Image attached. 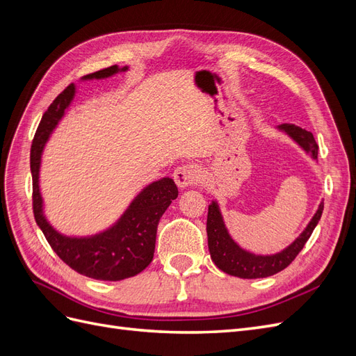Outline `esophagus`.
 <instances>
[{
	"label": "esophagus",
	"mask_w": 356,
	"mask_h": 356,
	"mask_svg": "<svg viewBox=\"0 0 356 356\" xmlns=\"http://www.w3.org/2000/svg\"><path fill=\"white\" fill-rule=\"evenodd\" d=\"M174 178L178 187L184 188L188 186H195L203 178V170L202 166L197 163H190V165H182L175 169Z\"/></svg>",
	"instance_id": "1"
}]
</instances>
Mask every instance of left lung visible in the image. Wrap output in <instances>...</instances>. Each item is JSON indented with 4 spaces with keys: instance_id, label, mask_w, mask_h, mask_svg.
<instances>
[{
    "instance_id": "1",
    "label": "left lung",
    "mask_w": 356,
    "mask_h": 356,
    "mask_svg": "<svg viewBox=\"0 0 356 356\" xmlns=\"http://www.w3.org/2000/svg\"><path fill=\"white\" fill-rule=\"evenodd\" d=\"M279 131H284L288 136L309 153L314 159H318V145L314 135L307 132L306 129H301L296 124L284 123L277 126ZM322 211H324V203L319 204L314 218L310 220L305 232L291 243L284 251L273 254V255H255L248 252L236 243L232 236L225 229L221 212L217 202H212L208 208V220H207V232H208V246L212 261L215 263L220 270L229 273L232 276H238L242 279H257V277H267L277 272L284 270L291 263L298 252L303 250V246L309 241L312 232L315 230L318 221L321 220Z\"/></svg>"
}]
</instances>
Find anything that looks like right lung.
<instances>
[{
	"label": "right lung",
	"mask_w": 356,
	"mask_h": 356,
	"mask_svg": "<svg viewBox=\"0 0 356 356\" xmlns=\"http://www.w3.org/2000/svg\"><path fill=\"white\" fill-rule=\"evenodd\" d=\"M127 71V67H108L84 75L83 80L106 79ZM75 86L70 84L42 114L31 145L32 208L34 217L46 236L51 250L72 270L99 281H122L141 273L152 263L160 217L172 200L178 197V188L172 178H161L147 186L129 204L118 221L102 233L88 238H70L51 227L42 213V197L38 186L41 154L46 143L74 99Z\"/></svg>",
	"instance_id": "1"
}]
</instances>
